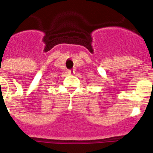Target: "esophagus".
Here are the masks:
<instances>
[{
	"mask_svg": "<svg viewBox=\"0 0 153 153\" xmlns=\"http://www.w3.org/2000/svg\"><path fill=\"white\" fill-rule=\"evenodd\" d=\"M68 73H69V74H72V73H73V71L70 70V71H68Z\"/></svg>",
	"mask_w": 153,
	"mask_h": 153,
	"instance_id": "34e87169",
	"label": "esophagus"
}]
</instances>
